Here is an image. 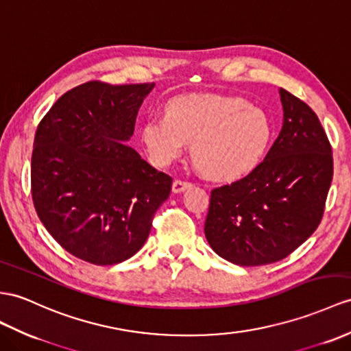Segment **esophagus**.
I'll use <instances>...</instances> for the list:
<instances>
[{
    "label": "esophagus",
    "instance_id": "34e87169",
    "mask_svg": "<svg viewBox=\"0 0 351 351\" xmlns=\"http://www.w3.org/2000/svg\"><path fill=\"white\" fill-rule=\"evenodd\" d=\"M193 184L189 183V182H183V180H174L173 182V192L174 193H182L187 189H191Z\"/></svg>",
    "mask_w": 351,
    "mask_h": 351
}]
</instances>
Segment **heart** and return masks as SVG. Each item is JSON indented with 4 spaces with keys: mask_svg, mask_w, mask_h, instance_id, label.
Returning a JSON list of instances; mask_svg holds the SVG:
<instances>
[{
    "mask_svg": "<svg viewBox=\"0 0 351 351\" xmlns=\"http://www.w3.org/2000/svg\"><path fill=\"white\" fill-rule=\"evenodd\" d=\"M141 140L158 167L169 165L192 141L196 169L219 180H237L261 165L274 126L262 108L240 97L182 95L167 102L165 116L144 122Z\"/></svg>",
    "mask_w": 351,
    "mask_h": 351,
    "instance_id": "b5f03b06",
    "label": "heart"
}]
</instances>
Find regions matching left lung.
Masks as SVG:
<instances>
[{"label": "left lung", "instance_id": "left-lung-1", "mask_svg": "<svg viewBox=\"0 0 351 351\" xmlns=\"http://www.w3.org/2000/svg\"><path fill=\"white\" fill-rule=\"evenodd\" d=\"M283 126L249 176L211 192L204 232L220 258L240 267L285 259L317 229L332 182V149L304 101L278 89Z\"/></svg>", "mask_w": 351, "mask_h": 351}]
</instances>
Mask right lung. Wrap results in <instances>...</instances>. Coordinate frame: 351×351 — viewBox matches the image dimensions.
Wrapping results in <instances>:
<instances>
[{"mask_svg": "<svg viewBox=\"0 0 351 351\" xmlns=\"http://www.w3.org/2000/svg\"><path fill=\"white\" fill-rule=\"evenodd\" d=\"M155 83L89 82L59 98L40 122L31 159L41 223L75 258L116 265L138 252L173 180L128 146Z\"/></svg>", "mask_w": 351, "mask_h": 351, "instance_id": "right-lung-1", "label": "right lung"}]
</instances>
